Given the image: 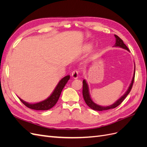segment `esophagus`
I'll return each instance as SVG.
<instances>
[{"instance_id":"1","label":"esophagus","mask_w":147,"mask_h":147,"mask_svg":"<svg viewBox=\"0 0 147 147\" xmlns=\"http://www.w3.org/2000/svg\"><path fill=\"white\" fill-rule=\"evenodd\" d=\"M78 74H79V71L77 70H75L73 71L72 73V77L75 79H77L78 77Z\"/></svg>"}]
</instances>
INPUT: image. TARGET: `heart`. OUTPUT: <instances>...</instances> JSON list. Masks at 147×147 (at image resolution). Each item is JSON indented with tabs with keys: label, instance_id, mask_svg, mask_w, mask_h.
I'll return each instance as SVG.
<instances>
[{
	"label": "heart",
	"instance_id": "obj_1",
	"mask_svg": "<svg viewBox=\"0 0 147 147\" xmlns=\"http://www.w3.org/2000/svg\"><path fill=\"white\" fill-rule=\"evenodd\" d=\"M89 48H90V47H87V48H86V49L88 50V49H89Z\"/></svg>",
	"mask_w": 147,
	"mask_h": 147
}]
</instances>
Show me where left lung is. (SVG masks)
Here are the masks:
<instances>
[{
	"label": "left lung",
	"instance_id": "left-lung-1",
	"mask_svg": "<svg viewBox=\"0 0 147 147\" xmlns=\"http://www.w3.org/2000/svg\"><path fill=\"white\" fill-rule=\"evenodd\" d=\"M115 38H116V42H115V47L122 48L123 49H125V50H126L127 51H129V50L128 48L127 47V46L124 43L123 41L122 40L121 38H120L118 36H117V35H115ZM134 77H135V69H134V75H133L131 83L130 84L127 90L126 91V92L124 93V95H123L119 99H118L116 102H115L114 104H113L112 105H111L106 106V107L97 105L92 101V99L91 98L90 94V91H89V87H88V83H86L85 80L84 79L83 81V96L84 100V101H85L88 107H90L91 109H92V110H94L103 111V110H109V109H114L115 107H118L119 104H121V102L124 100V99L126 98V96L129 94V93L130 92L131 89H132V85H133V83H134Z\"/></svg>",
	"mask_w": 147,
	"mask_h": 147
}]
</instances>
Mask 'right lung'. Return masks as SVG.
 Wrapping results in <instances>:
<instances>
[{
    "instance_id": "right-lung-1",
    "label": "right lung",
    "mask_w": 147,
    "mask_h": 147,
    "mask_svg": "<svg viewBox=\"0 0 147 147\" xmlns=\"http://www.w3.org/2000/svg\"><path fill=\"white\" fill-rule=\"evenodd\" d=\"M70 79V75H67L63 78H62L58 84H57L55 90L53 91L52 94L49 96L48 98L43 101L37 102L35 104H30L28 102H26L22 100L21 98L19 99L23 102V104L25 105L27 107L36 110H47L51 109L53 107H54L58 100L61 93L63 91L64 87L67 83L68 80Z\"/></svg>"
}]
</instances>
